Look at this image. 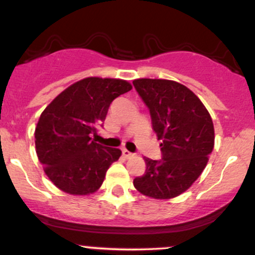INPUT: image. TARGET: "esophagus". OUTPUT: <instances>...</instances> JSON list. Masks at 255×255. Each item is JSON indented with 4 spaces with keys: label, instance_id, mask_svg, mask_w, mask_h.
Masks as SVG:
<instances>
[{
    "label": "esophagus",
    "instance_id": "esophagus-1",
    "mask_svg": "<svg viewBox=\"0 0 255 255\" xmlns=\"http://www.w3.org/2000/svg\"><path fill=\"white\" fill-rule=\"evenodd\" d=\"M122 154H123V156L126 157V159H129V157H132L133 155H134V154H132L130 151H128L127 149H122Z\"/></svg>",
    "mask_w": 255,
    "mask_h": 255
}]
</instances>
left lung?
Listing matches in <instances>:
<instances>
[{
  "instance_id": "left-lung-1",
  "label": "left lung",
  "mask_w": 255,
  "mask_h": 255,
  "mask_svg": "<svg viewBox=\"0 0 255 255\" xmlns=\"http://www.w3.org/2000/svg\"><path fill=\"white\" fill-rule=\"evenodd\" d=\"M133 84L149 107L162 151L159 161L144 157L145 173L134 178L133 184L149 198L172 199L204 171L215 141L213 120L200 99L181 83L139 78Z\"/></svg>"
}]
</instances>
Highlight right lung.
<instances>
[{
  "label": "right lung",
  "instance_id": "obj_1",
  "mask_svg": "<svg viewBox=\"0 0 255 255\" xmlns=\"http://www.w3.org/2000/svg\"><path fill=\"white\" fill-rule=\"evenodd\" d=\"M130 89L127 80L88 77L69 85L42 111L34 133L36 155L58 189L89 195L100 188L122 151L100 145L92 135L112 101Z\"/></svg>",
  "mask_w": 255,
  "mask_h": 255
}]
</instances>
